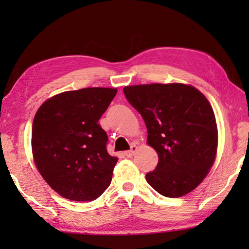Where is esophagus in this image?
I'll return each mask as SVG.
<instances>
[{
    "label": "esophagus",
    "mask_w": 249,
    "mask_h": 249,
    "mask_svg": "<svg viewBox=\"0 0 249 249\" xmlns=\"http://www.w3.org/2000/svg\"><path fill=\"white\" fill-rule=\"evenodd\" d=\"M136 151H137V146H136V145H131L130 149H129V151H125V152H124V155L128 156V158H131V156L135 154Z\"/></svg>",
    "instance_id": "34e87169"
}]
</instances>
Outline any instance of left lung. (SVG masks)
<instances>
[{
  "instance_id": "1",
  "label": "left lung",
  "mask_w": 249,
  "mask_h": 249,
  "mask_svg": "<svg viewBox=\"0 0 249 249\" xmlns=\"http://www.w3.org/2000/svg\"><path fill=\"white\" fill-rule=\"evenodd\" d=\"M129 103L144 119L147 144L159 155L146 180L165 197L196 188L215 160L217 127L213 108L195 87L185 84L135 85L124 88Z\"/></svg>"
}]
</instances>
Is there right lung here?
Here are the masks:
<instances>
[{
	"label": "right lung",
	"mask_w": 249,
	"mask_h": 249,
	"mask_svg": "<svg viewBox=\"0 0 249 249\" xmlns=\"http://www.w3.org/2000/svg\"><path fill=\"white\" fill-rule=\"evenodd\" d=\"M117 88L89 87L64 91L40 105L33 122L36 168L57 194L90 202L110 186L118 159L107 153L102 114Z\"/></svg>",
	"instance_id": "right-lung-1"
}]
</instances>
